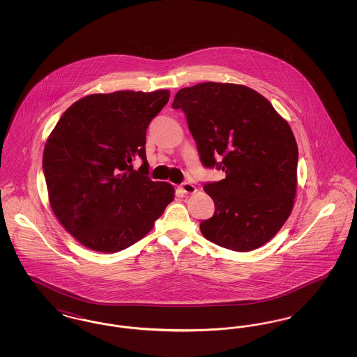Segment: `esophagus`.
<instances>
[{
    "label": "esophagus",
    "mask_w": 357,
    "mask_h": 357,
    "mask_svg": "<svg viewBox=\"0 0 357 357\" xmlns=\"http://www.w3.org/2000/svg\"><path fill=\"white\" fill-rule=\"evenodd\" d=\"M181 190L183 194H194L197 191V187L194 186L192 183H182L181 185Z\"/></svg>",
    "instance_id": "1"
}]
</instances>
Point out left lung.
I'll use <instances>...</instances> for the list:
<instances>
[{"label": "left lung", "mask_w": 357, "mask_h": 357, "mask_svg": "<svg viewBox=\"0 0 357 357\" xmlns=\"http://www.w3.org/2000/svg\"><path fill=\"white\" fill-rule=\"evenodd\" d=\"M206 167L226 178L204 185L215 204L199 229L210 242L250 252L269 242L291 213L298 149L288 121L246 85L207 82L176 92ZM215 157H221L217 162Z\"/></svg>", "instance_id": "obj_1"}]
</instances>
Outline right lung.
Segmentation results:
<instances>
[{
    "label": "right lung",
    "instance_id": "obj_1",
    "mask_svg": "<svg viewBox=\"0 0 357 357\" xmlns=\"http://www.w3.org/2000/svg\"><path fill=\"white\" fill-rule=\"evenodd\" d=\"M169 89L93 93L73 102L48 136L43 170L52 211L85 248L116 253L149 234L174 201V187L153 182L146 131ZM142 157L139 172L132 160Z\"/></svg>",
    "mask_w": 357,
    "mask_h": 357
}]
</instances>
